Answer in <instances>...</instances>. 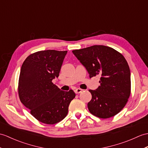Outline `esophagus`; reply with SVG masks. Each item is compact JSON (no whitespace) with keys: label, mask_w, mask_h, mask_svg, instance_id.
I'll list each match as a JSON object with an SVG mask.
<instances>
[{"label":"esophagus","mask_w":148,"mask_h":148,"mask_svg":"<svg viewBox=\"0 0 148 148\" xmlns=\"http://www.w3.org/2000/svg\"><path fill=\"white\" fill-rule=\"evenodd\" d=\"M74 91L76 94H79V93H80V92H81L82 91V90L81 88H77V89H75Z\"/></svg>","instance_id":"obj_1"}]
</instances>
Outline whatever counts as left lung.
Instances as JSON below:
<instances>
[{
    "mask_svg": "<svg viewBox=\"0 0 148 148\" xmlns=\"http://www.w3.org/2000/svg\"><path fill=\"white\" fill-rule=\"evenodd\" d=\"M86 69L90 77L99 75L100 86L90 90L91 100L88 108L91 114L108 119L121 112L130 95V72L122 55L111 47L93 45L73 51Z\"/></svg>",
    "mask_w": 148,
    "mask_h": 148,
    "instance_id": "left-lung-1",
    "label": "left lung"
}]
</instances>
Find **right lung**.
<instances>
[{
    "label": "right lung",
    "mask_w": 148,
    "mask_h": 148,
    "mask_svg": "<svg viewBox=\"0 0 148 148\" xmlns=\"http://www.w3.org/2000/svg\"><path fill=\"white\" fill-rule=\"evenodd\" d=\"M67 51L47 50L29 55L22 65L18 83L21 102L38 121L55 124L67 115L75 98L73 90H60L52 80L58 77Z\"/></svg>",
    "instance_id": "obj_1"
}]
</instances>
